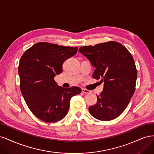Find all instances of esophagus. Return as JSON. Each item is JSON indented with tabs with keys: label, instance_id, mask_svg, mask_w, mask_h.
I'll list each match as a JSON object with an SVG mask.
<instances>
[{
	"label": "esophagus",
	"instance_id": "obj_1",
	"mask_svg": "<svg viewBox=\"0 0 154 154\" xmlns=\"http://www.w3.org/2000/svg\"><path fill=\"white\" fill-rule=\"evenodd\" d=\"M82 92L83 93V94H90L91 93L90 91L85 89V88H82Z\"/></svg>",
	"mask_w": 154,
	"mask_h": 154
}]
</instances>
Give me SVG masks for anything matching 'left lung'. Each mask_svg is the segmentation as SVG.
<instances>
[{"instance_id": "1", "label": "left lung", "mask_w": 154, "mask_h": 154, "mask_svg": "<svg viewBox=\"0 0 154 154\" xmlns=\"http://www.w3.org/2000/svg\"><path fill=\"white\" fill-rule=\"evenodd\" d=\"M79 52L96 68L92 77L104 82L97 103L88 107L90 114L101 121L118 118L127 108L136 88L137 73L131 53L114 41L83 46Z\"/></svg>"}]
</instances>
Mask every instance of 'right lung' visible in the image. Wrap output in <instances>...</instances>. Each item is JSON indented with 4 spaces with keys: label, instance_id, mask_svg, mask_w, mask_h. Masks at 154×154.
<instances>
[{
    "label": "right lung",
    "instance_id": "add662e5",
    "mask_svg": "<svg viewBox=\"0 0 154 154\" xmlns=\"http://www.w3.org/2000/svg\"><path fill=\"white\" fill-rule=\"evenodd\" d=\"M77 51V47L38 42L22 56L18 66L20 91L32 113L44 122L62 119L68 112L71 97L82 92L78 87L58 86L54 80L62 72L65 60Z\"/></svg>",
    "mask_w": 154,
    "mask_h": 154
}]
</instances>
